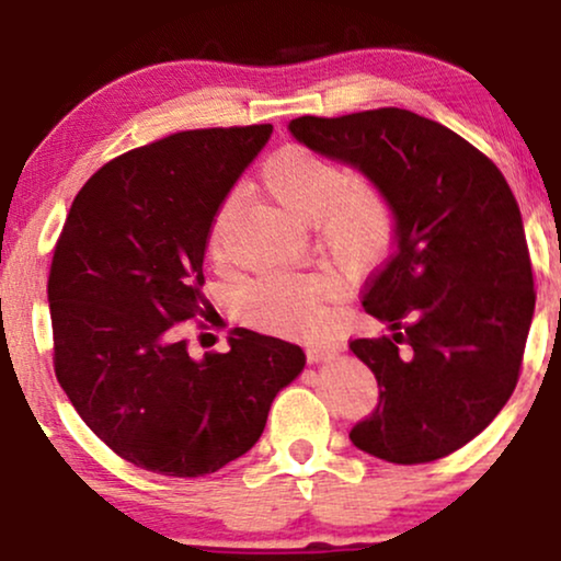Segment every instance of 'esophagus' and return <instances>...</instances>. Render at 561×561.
Returning <instances> with one entry per match:
<instances>
[{"label":"esophagus","instance_id":"esophagus-1","mask_svg":"<svg viewBox=\"0 0 561 561\" xmlns=\"http://www.w3.org/2000/svg\"><path fill=\"white\" fill-rule=\"evenodd\" d=\"M306 351H308V362L311 364H327V362H332V358L337 356L343 347H340L337 343H317V345H308Z\"/></svg>","mask_w":561,"mask_h":561}]
</instances>
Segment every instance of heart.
<instances>
[{
  "label": "heart",
  "instance_id": "b5f03b06",
  "mask_svg": "<svg viewBox=\"0 0 561 561\" xmlns=\"http://www.w3.org/2000/svg\"><path fill=\"white\" fill-rule=\"evenodd\" d=\"M261 182L282 208L317 221L321 240L337 261L353 268L382 259L396 237V210L382 192L369 184L347 186L340 163L306 150L282 147L263 163ZM237 197L218 205L210 224V250H221L234 216ZM337 285L317 272H268L244 287V306L263 327L285 334H317L332 324Z\"/></svg>",
  "mask_w": 561,
  "mask_h": 561
}]
</instances>
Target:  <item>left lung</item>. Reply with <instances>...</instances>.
<instances>
[{
  "label": "left lung",
  "instance_id": "left-lung-1",
  "mask_svg": "<svg viewBox=\"0 0 561 561\" xmlns=\"http://www.w3.org/2000/svg\"><path fill=\"white\" fill-rule=\"evenodd\" d=\"M287 128L362 171L396 210V253L364 289V311L388 334L351 343L379 388L353 446L392 465L443 459L517 388L536 311L517 199L467 139L401 107L302 115Z\"/></svg>",
  "mask_w": 561,
  "mask_h": 561
}]
</instances>
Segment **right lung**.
I'll return each instance as SVG.
<instances>
[{
    "label": "right lung",
    "instance_id": "add662e5",
    "mask_svg": "<svg viewBox=\"0 0 561 561\" xmlns=\"http://www.w3.org/2000/svg\"><path fill=\"white\" fill-rule=\"evenodd\" d=\"M274 126L179 131L111 160L70 205L49 268L55 375L121 459L203 478L259 443L300 345L244 330L195 358L179 321L203 313L210 224Z\"/></svg>",
    "mask_w": 561,
    "mask_h": 561
}]
</instances>
